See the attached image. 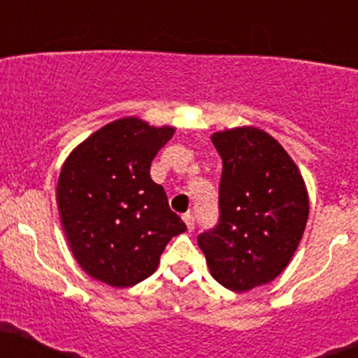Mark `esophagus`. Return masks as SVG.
Returning a JSON list of instances; mask_svg holds the SVG:
<instances>
[{
	"mask_svg": "<svg viewBox=\"0 0 358 358\" xmlns=\"http://www.w3.org/2000/svg\"><path fill=\"white\" fill-rule=\"evenodd\" d=\"M182 220H185L186 228H188V232H193V230H195V217H193V214L186 213L185 216H182Z\"/></svg>",
	"mask_w": 358,
	"mask_h": 358,
	"instance_id": "1",
	"label": "esophagus"
}]
</instances>
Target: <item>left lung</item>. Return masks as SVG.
Returning a JSON list of instances; mask_svg holds the SVG:
<instances>
[{
	"mask_svg": "<svg viewBox=\"0 0 358 358\" xmlns=\"http://www.w3.org/2000/svg\"><path fill=\"white\" fill-rule=\"evenodd\" d=\"M223 159L220 223L199 236L207 267L232 292L271 283L287 268L304 234L309 196L283 145L255 126L210 137Z\"/></svg>",
	"mask_w": 358,
	"mask_h": 358,
	"instance_id": "obj_1",
	"label": "left lung"
}]
</instances>
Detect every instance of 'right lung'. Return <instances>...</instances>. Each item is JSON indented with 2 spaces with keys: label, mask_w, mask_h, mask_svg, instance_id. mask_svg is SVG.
<instances>
[{
  "label": "right lung",
  "mask_w": 358,
  "mask_h": 358,
  "mask_svg": "<svg viewBox=\"0 0 358 358\" xmlns=\"http://www.w3.org/2000/svg\"><path fill=\"white\" fill-rule=\"evenodd\" d=\"M173 134V126L115 119L80 142L61 166L56 200L68 246L84 272L108 287L149 278L169 241L186 230L149 173Z\"/></svg>",
  "instance_id": "obj_1"
}]
</instances>
